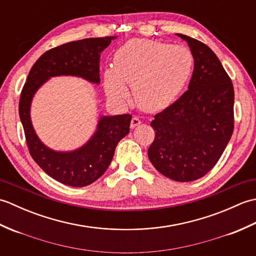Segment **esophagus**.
<instances>
[{"instance_id":"obj_1","label":"esophagus","mask_w":256,"mask_h":256,"mask_svg":"<svg viewBox=\"0 0 256 256\" xmlns=\"http://www.w3.org/2000/svg\"><path fill=\"white\" fill-rule=\"evenodd\" d=\"M140 124V120L136 116H134L131 121V128H135L136 126H138Z\"/></svg>"}]
</instances>
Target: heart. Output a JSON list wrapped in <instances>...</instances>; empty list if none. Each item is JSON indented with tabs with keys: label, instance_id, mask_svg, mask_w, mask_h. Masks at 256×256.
<instances>
[{
	"label": "heart",
	"instance_id": "1",
	"mask_svg": "<svg viewBox=\"0 0 256 256\" xmlns=\"http://www.w3.org/2000/svg\"><path fill=\"white\" fill-rule=\"evenodd\" d=\"M192 55L186 47L148 40H133L120 47L113 67L103 74L106 94L124 103L133 86L138 104L146 111H160L177 99L190 78Z\"/></svg>",
	"mask_w": 256,
	"mask_h": 256
}]
</instances>
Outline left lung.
<instances>
[{
  "label": "left lung",
  "mask_w": 256,
  "mask_h": 256,
  "mask_svg": "<svg viewBox=\"0 0 256 256\" xmlns=\"http://www.w3.org/2000/svg\"><path fill=\"white\" fill-rule=\"evenodd\" d=\"M176 35L192 54V77L188 90L150 122L155 138L148 154L162 175L186 182L210 172L229 143L234 123V90L208 46L189 36Z\"/></svg>",
  "instance_id": "obj_1"
}]
</instances>
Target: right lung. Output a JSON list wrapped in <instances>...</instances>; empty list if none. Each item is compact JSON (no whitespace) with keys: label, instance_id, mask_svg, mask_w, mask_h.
<instances>
[{"label":"right lung","instance_id":"1","mask_svg":"<svg viewBox=\"0 0 256 256\" xmlns=\"http://www.w3.org/2000/svg\"><path fill=\"white\" fill-rule=\"evenodd\" d=\"M116 36L70 42L46 52L34 64L22 90L20 118L30 153L48 176L72 187H84L99 179L111 164L118 143L130 132L131 114L101 116L94 133L80 148L55 150L38 138L30 118L36 92L48 80L70 76L99 84L100 55Z\"/></svg>","mask_w":256,"mask_h":256}]
</instances>
